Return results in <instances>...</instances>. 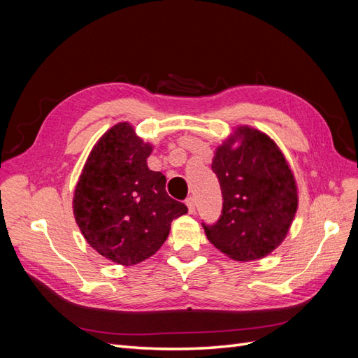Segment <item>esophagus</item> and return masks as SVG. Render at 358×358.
Listing matches in <instances>:
<instances>
[{
    "label": "esophagus",
    "mask_w": 358,
    "mask_h": 358,
    "mask_svg": "<svg viewBox=\"0 0 358 358\" xmlns=\"http://www.w3.org/2000/svg\"><path fill=\"white\" fill-rule=\"evenodd\" d=\"M187 206H188V212L189 213L196 212V200H194V197H188L187 199Z\"/></svg>",
    "instance_id": "1"
}]
</instances>
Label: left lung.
I'll list each match as a JSON object with an SVG mask.
<instances>
[{
  "label": "left lung",
  "instance_id": "left-lung-1",
  "mask_svg": "<svg viewBox=\"0 0 358 358\" xmlns=\"http://www.w3.org/2000/svg\"><path fill=\"white\" fill-rule=\"evenodd\" d=\"M237 136L241 145L233 150ZM212 170L220 180L222 209L218 221L201 222L209 242L237 262L272 252L297 210L294 176L273 140L241 127L216 150Z\"/></svg>",
  "mask_w": 358,
  "mask_h": 358
}]
</instances>
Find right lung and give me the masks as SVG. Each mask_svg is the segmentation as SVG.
I'll use <instances>...</instances> for the list:
<instances>
[{
	"label": "right lung",
	"instance_id": "obj_1",
	"mask_svg": "<svg viewBox=\"0 0 358 358\" xmlns=\"http://www.w3.org/2000/svg\"><path fill=\"white\" fill-rule=\"evenodd\" d=\"M150 150L131 125H115L94 146L74 191L76 222L86 242L117 264L155 254L171 221L188 212L167 194L166 176L149 170Z\"/></svg>",
	"mask_w": 358,
	"mask_h": 358
}]
</instances>
